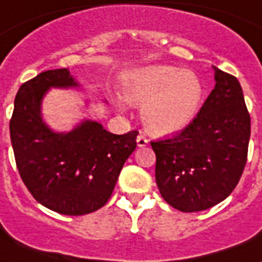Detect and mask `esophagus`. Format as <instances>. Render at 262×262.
Wrapping results in <instances>:
<instances>
[{"instance_id":"34e87169","label":"esophagus","mask_w":262,"mask_h":262,"mask_svg":"<svg viewBox=\"0 0 262 262\" xmlns=\"http://www.w3.org/2000/svg\"><path fill=\"white\" fill-rule=\"evenodd\" d=\"M148 144V139L144 135H139L137 136V146L139 147H146Z\"/></svg>"}]
</instances>
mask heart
<instances>
[{"instance_id":"heart-1","label":"heart","mask_w":262,"mask_h":262,"mask_svg":"<svg viewBox=\"0 0 262 262\" xmlns=\"http://www.w3.org/2000/svg\"><path fill=\"white\" fill-rule=\"evenodd\" d=\"M126 100L143 107V122L160 135L182 130L200 110L203 83L190 71L175 67H148L133 73Z\"/></svg>"}]
</instances>
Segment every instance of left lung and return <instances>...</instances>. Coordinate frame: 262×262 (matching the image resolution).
Here are the masks:
<instances>
[{
	"label": "left lung",
	"instance_id": "8db88e82",
	"mask_svg": "<svg viewBox=\"0 0 262 262\" xmlns=\"http://www.w3.org/2000/svg\"><path fill=\"white\" fill-rule=\"evenodd\" d=\"M215 87L199 114L172 137L151 141L162 199L182 212L214 207L245 170L250 114L239 80L215 68Z\"/></svg>",
	"mask_w": 262,
	"mask_h": 262
}]
</instances>
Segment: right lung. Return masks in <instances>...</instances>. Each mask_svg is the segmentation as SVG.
<instances>
[{"label": "right lung", "instance_id": "right-lung-1", "mask_svg": "<svg viewBox=\"0 0 262 262\" xmlns=\"http://www.w3.org/2000/svg\"><path fill=\"white\" fill-rule=\"evenodd\" d=\"M77 86L68 69L38 73L17 90L9 132L16 168L40 204L63 215L94 212L110 200L125 161L136 148L137 130L106 132L83 122L69 133H54L42 122L40 104L50 87Z\"/></svg>", "mask_w": 262, "mask_h": 262}]
</instances>
